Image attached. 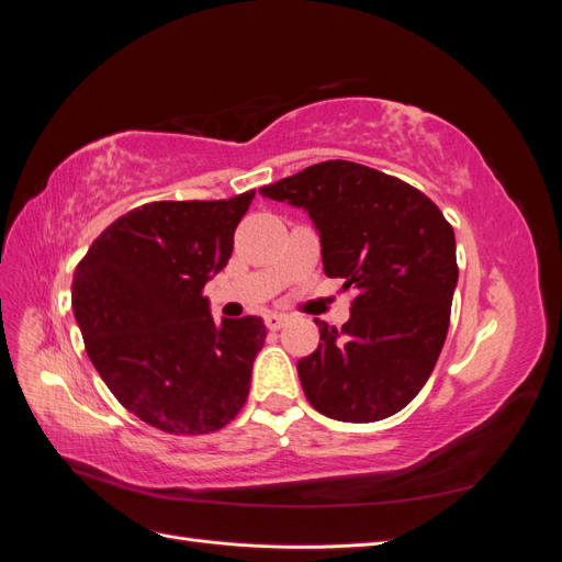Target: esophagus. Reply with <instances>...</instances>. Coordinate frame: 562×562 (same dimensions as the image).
Listing matches in <instances>:
<instances>
[{
  "mask_svg": "<svg viewBox=\"0 0 562 562\" xmlns=\"http://www.w3.org/2000/svg\"><path fill=\"white\" fill-rule=\"evenodd\" d=\"M265 321H267V328L269 330H281L285 323H288V316H283V314H269Z\"/></svg>",
  "mask_w": 562,
  "mask_h": 562,
  "instance_id": "esophagus-1",
  "label": "esophagus"
}]
</instances>
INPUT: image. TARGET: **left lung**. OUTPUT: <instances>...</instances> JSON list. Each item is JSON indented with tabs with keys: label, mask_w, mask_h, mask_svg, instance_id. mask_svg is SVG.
<instances>
[{
	"label": "left lung",
	"mask_w": 562,
	"mask_h": 562,
	"mask_svg": "<svg viewBox=\"0 0 562 562\" xmlns=\"http://www.w3.org/2000/svg\"><path fill=\"white\" fill-rule=\"evenodd\" d=\"M260 194L310 213L323 271L356 291L342 330L314 318L318 349L297 361L304 394L337 422L396 415L427 384L446 345L459 277L450 223L415 187L342 159Z\"/></svg>",
	"instance_id": "left-lung-1"
}]
</instances>
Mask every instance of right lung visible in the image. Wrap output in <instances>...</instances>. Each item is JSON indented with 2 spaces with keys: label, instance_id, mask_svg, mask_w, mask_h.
Here are the masks:
<instances>
[{
  "label": "right lung",
  "instance_id": "add662e5",
  "mask_svg": "<svg viewBox=\"0 0 562 562\" xmlns=\"http://www.w3.org/2000/svg\"><path fill=\"white\" fill-rule=\"evenodd\" d=\"M252 196L145 203L114 220L75 269L72 310L89 359L149 427L211 434L248 398L267 328L260 316L215 323L203 285L232 258Z\"/></svg>",
  "mask_w": 562,
  "mask_h": 562
}]
</instances>
